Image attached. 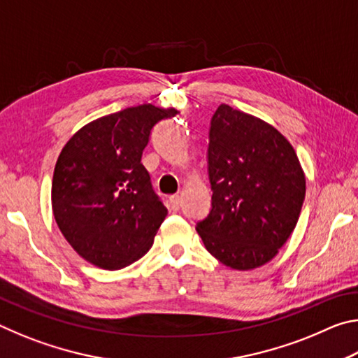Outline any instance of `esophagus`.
<instances>
[{
  "label": "esophagus",
  "mask_w": 358,
  "mask_h": 358,
  "mask_svg": "<svg viewBox=\"0 0 358 358\" xmlns=\"http://www.w3.org/2000/svg\"><path fill=\"white\" fill-rule=\"evenodd\" d=\"M169 203H171V208L172 210H180V205H181V197L178 196V194H173V196H171V199H169Z\"/></svg>",
  "instance_id": "esophagus-1"
}]
</instances>
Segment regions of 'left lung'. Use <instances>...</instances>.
Instances as JSON below:
<instances>
[{
    "label": "left lung",
    "instance_id": "left-lung-1",
    "mask_svg": "<svg viewBox=\"0 0 358 358\" xmlns=\"http://www.w3.org/2000/svg\"><path fill=\"white\" fill-rule=\"evenodd\" d=\"M211 210L196 229L207 251L235 270L273 259L299 221L306 181L292 145L273 126L227 104L208 132Z\"/></svg>",
    "mask_w": 358,
    "mask_h": 358
}]
</instances>
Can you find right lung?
<instances>
[{
  "label": "right lung",
  "instance_id": "right-lung-1",
  "mask_svg": "<svg viewBox=\"0 0 358 358\" xmlns=\"http://www.w3.org/2000/svg\"><path fill=\"white\" fill-rule=\"evenodd\" d=\"M175 108L128 107L83 126L58 156L52 208L78 256L106 270L148 252L167 208L153 189L142 153L155 124Z\"/></svg>",
  "mask_w": 358,
  "mask_h": 358
}]
</instances>
